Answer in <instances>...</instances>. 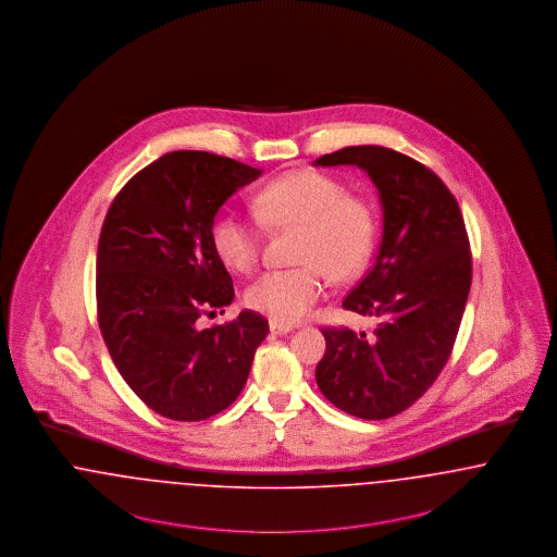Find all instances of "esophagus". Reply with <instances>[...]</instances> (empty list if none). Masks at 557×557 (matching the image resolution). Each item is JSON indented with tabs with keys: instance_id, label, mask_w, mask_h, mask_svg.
<instances>
[{
	"instance_id": "esophagus-1",
	"label": "esophagus",
	"mask_w": 557,
	"mask_h": 557,
	"mask_svg": "<svg viewBox=\"0 0 557 557\" xmlns=\"http://www.w3.org/2000/svg\"><path fill=\"white\" fill-rule=\"evenodd\" d=\"M290 331H293L290 324L278 322V320H270V333H272V335H287Z\"/></svg>"
}]
</instances>
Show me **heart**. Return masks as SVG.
<instances>
[{
	"mask_svg": "<svg viewBox=\"0 0 557 557\" xmlns=\"http://www.w3.org/2000/svg\"><path fill=\"white\" fill-rule=\"evenodd\" d=\"M256 214L270 226L301 228L297 260L289 270H268L249 285L245 301L251 310L278 322H295L312 310L326 289L324 270L345 281L368 262L376 220L372 208L347 195L339 178L315 172H287L253 197ZM212 245L226 267L247 272L260 258V231L237 214H220L212 224Z\"/></svg>",
	"mask_w": 557,
	"mask_h": 557,
	"instance_id": "1",
	"label": "heart"
}]
</instances>
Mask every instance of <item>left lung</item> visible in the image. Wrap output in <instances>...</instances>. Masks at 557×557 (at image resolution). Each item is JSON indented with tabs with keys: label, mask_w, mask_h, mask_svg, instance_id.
Here are the masks:
<instances>
[{
	"label": "left lung",
	"mask_w": 557,
	"mask_h": 557,
	"mask_svg": "<svg viewBox=\"0 0 557 557\" xmlns=\"http://www.w3.org/2000/svg\"><path fill=\"white\" fill-rule=\"evenodd\" d=\"M314 166L363 170L383 210L374 267L343 299L345 310L374 315L376 329H324L315 383L356 418H391L435 383L460 329L472 283L460 206L433 170L388 147H343Z\"/></svg>",
	"instance_id": "left-lung-1"
}]
</instances>
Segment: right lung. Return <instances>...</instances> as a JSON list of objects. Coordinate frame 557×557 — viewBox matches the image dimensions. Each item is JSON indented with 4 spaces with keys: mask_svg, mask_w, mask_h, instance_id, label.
<instances>
[{
    "mask_svg": "<svg viewBox=\"0 0 557 557\" xmlns=\"http://www.w3.org/2000/svg\"><path fill=\"white\" fill-rule=\"evenodd\" d=\"M262 174L208 151H170L112 201L97 245V318L126 385L160 416L197 422L242 393L268 320L201 329L231 306L233 278L212 245L218 210Z\"/></svg>",
    "mask_w": 557,
    "mask_h": 557,
    "instance_id": "right-lung-1",
    "label": "right lung"
}]
</instances>
